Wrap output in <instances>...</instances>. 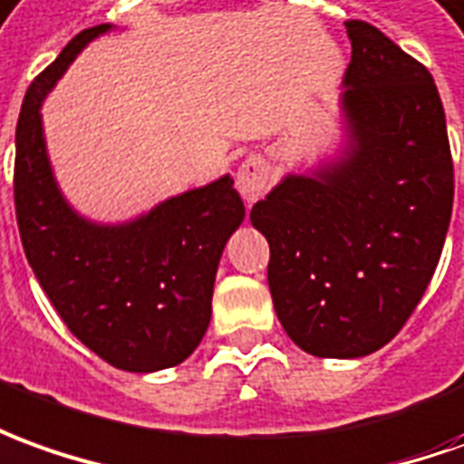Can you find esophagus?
Listing matches in <instances>:
<instances>
[{
	"mask_svg": "<svg viewBox=\"0 0 464 464\" xmlns=\"http://www.w3.org/2000/svg\"><path fill=\"white\" fill-rule=\"evenodd\" d=\"M235 187H237L239 197L245 199V204L250 207V204H255V201L260 199L265 191H267V187H270V166L265 164L260 156L245 159L237 169Z\"/></svg>",
	"mask_w": 464,
	"mask_h": 464,
	"instance_id": "34e87169",
	"label": "esophagus"
}]
</instances>
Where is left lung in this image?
<instances>
[{
    "mask_svg": "<svg viewBox=\"0 0 464 464\" xmlns=\"http://www.w3.org/2000/svg\"><path fill=\"white\" fill-rule=\"evenodd\" d=\"M348 151L287 174L250 222L270 245L280 324L321 359H359L407 324L440 263L455 199L445 108L430 70L369 22H343Z\"/></svg>",
    "mask_w": 464,
    "mask_h": 464,
    "instance_id": "8db88e82",
    "label": "left lung"
}]
</instances>
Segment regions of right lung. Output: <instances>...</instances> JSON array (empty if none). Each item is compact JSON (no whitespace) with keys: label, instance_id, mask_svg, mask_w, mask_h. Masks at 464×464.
I'll use <instances>...</instances> for the list:
<instances>
[{"label":"right lung","instance_id":"obj_1","mask_svg":"<svg viewBox=\"0 0 464 464\" xmlns=\"http://www.w3.org/2000/svg\"><path fill=\"white\" fill-rule=\"evenodd\" d=\"M108 30L75 34L32 80L14 139V207L27 263L67 328L111 366L149 373L181 363L207 334L217 265L245 204L222 177L126 225H92L70 209L47 161L40 105Z\"/></svg>","mask_w":464,"mask_h":464}]
</instances>
